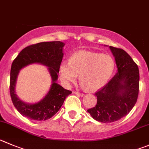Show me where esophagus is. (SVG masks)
<instances>
[{
  "label": "esophagus",
  "instance_id": "34e87169",
  "mask_svg": "<svg viewBox=\"0 0 149 149\" xmlns=\"http://www.w3.org/2000/svg\"><path fill=\"white\" fill-rule=\"evenodd\" d=\"M75 94H76V95H81V96H83L84 95V94L83 93H79V92H73Z\"/></svg>",
  "mask_w": 149,
  "mask_h": 149
}]
</instances>
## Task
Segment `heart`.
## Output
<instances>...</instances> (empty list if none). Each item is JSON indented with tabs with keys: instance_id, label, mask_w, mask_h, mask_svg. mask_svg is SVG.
I'll list each match as a JSON object with an SVG mask.
<instances>
[{
	"instance_id": "1",
	"label": "heart",
	"mask_w": 149,
	"mask_h": 149,
	"mask_svg": "<svg viewBox=\"0 0 149 149\" xmlns=\"http://www.w3.org/2000/svg\"><path fill=\"white\" fill-rule=\"evenodd\" d=\"M114 61L108 55L81 51L71 56L70 62L61 64L59 73L65 84L75 82L78 75L80 81L90 90L105 85L114 70Z\"/></svg>"
}]
</instances>
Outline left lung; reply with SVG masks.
Instances as JSON below:
<instances>
[{
    "label": "left lung",
    "instance_id": "8db88e82",
    "mask_svg": "<svg viewBox=\"0 0 149 149\" xmlns=\"http://www.w3.org/2000/svg\"><path fill=\"white\" fill-rule=\"evenodd\" d=\"M118 72L95 93V107L87 109L95 120L109 123L120 120L132 109L139 93L140 75L137 64L124 50L109 46Z\"/></svg>",
    "mask_w": 149,
    "mask_h": 149
}]
</instances>
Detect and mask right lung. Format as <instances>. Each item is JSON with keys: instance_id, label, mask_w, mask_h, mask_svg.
<instances>
[{"instance_id": "right-lung-1", "label": "right lung", "mask_w": 149, "mask_h": 149, "mask_svg": "<svg viewBox=\"0 0 149 149\" xmlns=\"http://www.w3.org/2000/svg\"><path fill=\"white\" fill-rule=\"evenodd\" d=\"M64 45L65 44L59 41L39 42L23 48L14 59L11 67L9 91L14 106L23 116L38 121L48 120L59 110L66 97L72 93L70 90L56 82L63 58ZM33 63H40L49 67L52 84L48 94L40 102L26 104L15 94V84L20 69Z\"/></svg>"}]
</instances>
